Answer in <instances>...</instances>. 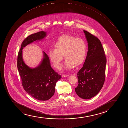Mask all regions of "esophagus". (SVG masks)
<instances>
[{"label": "esophagus", "instance_id": "obj_1", "mask_svg": "<svg viewBox=\"0 0 128 128\" xmlns=\"http://www.w3.org/2000/svg\"><path fill=\"white\" fill-rule=\"evenodd\" d=\"M69 75H68V74H63L62 76V77H65L68 76Z\"/></svg>", "mask_w": 128, "mask_h": 128}]
</instances>
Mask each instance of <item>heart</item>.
<instances>
[{
    "mask_svg": "<svg viewBox=\"0 0 128 128\" xmlns=\"http://www.w3.org/2000/svg\"><path fill=\"white\" fill-rule=\"evenodd\" d=\"M54 48H50L48 56L54 66L59 68L63 60V54L66 59L65 68L70 69L74 65L80 66L84 63L86 57L87 45L82 38L64 35L58 39Z\"/></svg>",
    "mask_w": 128,
    "mask_h": 128,
    "instance_id": "heart-1",
    "label": "heart"
}]
</instances>
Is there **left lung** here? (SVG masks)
Returning <instances> with one entry per match:
<instances>
[{
    "label": "left lung",
    "instance_id": "1",
    "mask_svg": "<svg viewBox=\"0 0 128 128\" xmlns=\"http://www.w3.org/2000/svg\"><path fill=\"white\" fill-rule=\"evenodd\" d=\"M88 43V52L84 64L77 72L78 84L75 91L78 96L89 99L95 96L105 80L106 58L100 40L84 30Z\"/></svg>",
    "mask_w": 128,
    "mask_h": 128
}]
</instances>
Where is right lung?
I'll return each mask as SVG.
<instances>
[{"label":"right lung","instance_id":"right-lung-1","mask_svg":"<svg viewBox=\"0 0 128 128\" xmlns=\"http://www.w3.org/2000/svg\"><path fill=\"white\" fill-rule=\"evenodd\" d=\"M46 32L41 31L32 34L25 38L18 52L17 66L24 89L34 98L45 101L50 99L54 94L56 83L62 78L50 65L48 57L44 52V58L39 66L31 68L22 60L24 47L33 42L46 37Z\"/></svg>","mask_w":128,"mask_h":128}]
</instances>
